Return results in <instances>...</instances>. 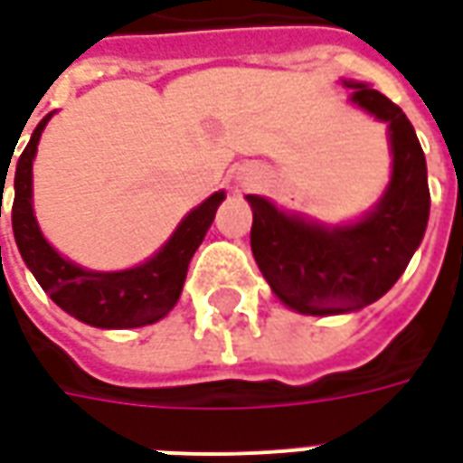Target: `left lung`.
<instances>
[{"label":"left lung","mask_w":463,"mask_h":463,"mask_svg":"<svg viewBox=\"0 0 463 463\" xmlns=\"http://www.w3.org/2000/svg\"><path fill=\"white\" fill-rule=\"evenodd\" d=\"M342 84L352 89L349 104L387 123L392 175L377 205L354 222L325 225L248 195L252 258L278 300L300 315H342L377 302L407 270L429 221L427 158L414 126L377 89Z\"/></svg>","instance_id":"obj_1"}]
</instances>
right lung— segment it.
I'll return each instance as SVG.
<instances>
[{
    "label": "right lung",
    "mask_w": 463,
    "mask_h": 463,
    "mask_svg": "<svg viewBox=\"0 0 463 463\" xmlns=\"http://www.w3.org/2000/svg\"><path fill=\"white\" fill-rule=\"evenodd\" d=\"M52 116H54V111L39 121L32 138L26 143V148L16 161L12 228H14V241L19 252H22V260L26 262V268L32 270L36 282L42 285V290L61 310L69 312L79 322L91 325V327L128 330V327H143V325L163 320L181 298L193 252L198 250V245L211 228L218 205L225 201V191L213 193L208 201H203L198 208H193L178 222V228L173 231L171 238L163 242L161 250L153 252L151 258L141 265L114 272L81 268L52 248V242L44 238L34 215L32 165H34L36 146H39L42 131L46 128ZM9 163H12V158H9ZM6 173H9V165L5 171H0L2 183H6Z\"/></svg>",
    "instance_id": "obj_1"
}]
</instances>
